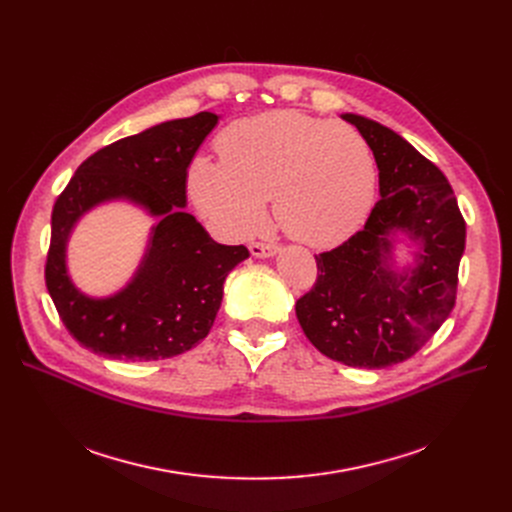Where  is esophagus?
Masks as SVG:
<instances>
[{"label":"esophagus","instance_id":"obj_1","mask_svg":"<svg viewBox=\"0 0 512 512\" xmlns=\"http://www.w3.org/2000/svg\"><path fill=\"white\" fill-rule=\"evenodd\" d=\"M249 251L253 257H272L278 253V245L274 242H251Z\"/></svg>","mask_w":512,"mask_h":512}]
</instances>
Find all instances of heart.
Listing matches in <instances>:
<instances>
[{
	"label": "heart",
	"instance_id": "obj_1",
	"mask_svg": "<svg viewBox=\"0 0 512 512\" xmlns=\"http://www.w3.org/2000/svg\"><path fill=\"white\" fill-rule=\"evenodd\" d=\"M220 164L197 157L188 193L203 218L230 238L255 234L272 197L282 230L309 247H334L367 220L378 166L363 134L297 110L230 124L215 143Z\"/></svg>",
	"mask_w": 512,
	"mask_h": 512
}]
</instances>
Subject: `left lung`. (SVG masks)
I'll list each match as a JSON object with an SVG mask.
<instances>
[{
  "label": "left lung",
  "mask_w": 512,
  "mask_h": 512,
  "mask_svg": "<svg viewBox=\"0 0 512 512\" xmlns=\"http://www.w3.org/2000/svg\"><path fill=\"white\" fill-rule=\"evenodd\" d=\"M342 120L367 139L382 199L363 230L315 255L317 280L297 301V317L321 355L380 369L411 359L450 315L465 220L446 176L400 134L355 114ZM394 229L422 242L411 277H396L385 265Z\"/></svg>",
  "instance_id": "1"
}]
</instances>
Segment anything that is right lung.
I'll list each match as a JSON object with an SVG mask.
<instances>
[{
  "label": "right lung",
  "instance_id": "right-lung-1",
  "mask_svg": "<svg viewBox=\"0 0 512 512\" xmlns=\"http://www.w3.org/2000/svg\"><path fill=\"white\" fill-rule=\"evenodd\" d=\"M218 116L201 112L120 139L87 157L51 211L45 284L70 336L89 351L124 361H159L195 348L211 330L224 280L249 257L220 245L186 213V168ZM126 196L160 224L144 267L116 298L80 295L65 274L63 249L73 222L93 204Z\"/></svg>",
  "mask_w": 512,
  "mask_h": 512
}]
</instances>
